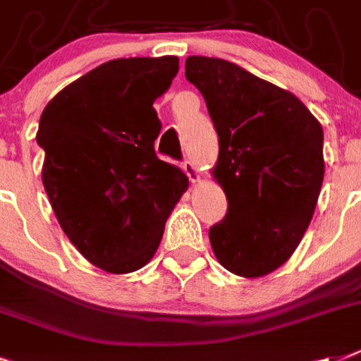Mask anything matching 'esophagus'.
<instances>
[{
    "label": "esophagus",
    "mask_w": 361,
    "mask_h": 361,
    "mask_svg": "<svg viewBox=\"0 0 361 361\" xmlns=\"http://www.w3.org/2000/svg\"><path fill=\"white\" fill-rule=\"evenodd\" d=\"M183 169H184V173L188 175V178L192 180V183H197L199 178H201V173H199V169L197 166L192 162V160H184L183 162Z\"/></svg>",
    "instance_id": "obj_1"
}]
</instances>
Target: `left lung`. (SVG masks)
<instances>
[{"instance_id":"left-lung-1","label":"left lung","mask_w":361,"mask_h":361,"mask_svg":"<svg viewBox=\"0 0 361 361\" xmlns=\"http://www.w3.org/2000/svg\"><path fill=\"white\" fill-rule=\"evenodd\" d=\"M219 136L212 177L227 195L208 232L217 262L243 279L273 273L305 236L324 177L323 127L291 92L223 59L188 56Z\"/></svg>"}]
</instances>
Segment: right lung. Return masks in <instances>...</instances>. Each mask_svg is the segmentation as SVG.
Returning <instances> with one entry per match:
<instances>
[{"label": "right lung", "mask_w": 361, "mask_h": 361, "mask_svg": "<svg viewBox=\"0 0 361 361\" xmlns=\"http://www.w3.org/2000/svg\"><path fill=\"white\" fill-rule=\"evenodd\" d=\"M177 71L173 55L109 61L62 88L40 116L53 212L77 251L106 273H133L153 258L188 190L186 175L153 147V103Z\"/></svg>", "instance_id": "right-lung-1"}]
</instances>
